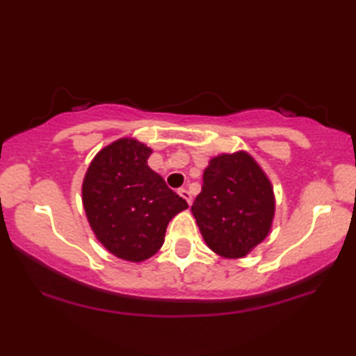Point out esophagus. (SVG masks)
I'll return each mask as SVG.
<instances>
[{
    "label": "esophagus",
    "instance_id": "obj_1",
    "mask_svg": "<svg viewBox=\"0 0 356 356\" xmlns=\"http://www.w3.org/2000/svg\"><path fill=\"white\" fill-rule=\"evenodd\" d=\"M178 194H179V196H181L183 199H186V202H188V204H191V202H193V196H191V193H189L186 188H179V189H178Z\"/></svg>",
    "mask_w": 356,
    "mask_h": 356
}]
</instances>
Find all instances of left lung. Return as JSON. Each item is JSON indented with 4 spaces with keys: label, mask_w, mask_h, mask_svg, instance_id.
<instances>
[{
    "label": "left lung",
    "mask_w": 356,
    "mask_h": 356,
    "mask_svg": "<svg viewBox=\"0 0 356 356\" xmlns=\"http://www.w3.org/2000/svg\"><path fill=\"white\" fill-rule=\"evenodd\" d=\"M269 179L246 152L212 159L193 216L207 246L223 257H243L264 240L274 218Z\"/></svg>",
    "instance_id": "8db88e82"
}]
</instances>
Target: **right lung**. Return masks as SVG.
<instances>
[{
    "instance_id": "add662e5",
    "label": "right lung",
    "mask_w": 356,
    "mask_h": 356,
    "mask_svg": "<svg viewBox=\"0 0 356 356\" xmlns=\"http://www.w3.org/2000/svg\"><path fill=\"white\" fill-rule=\"evenodd\" d=\"M152 154L136 139H120L92 160L82 202L92 230L111 254L140 262L163 245L172 218L188 202L149 168Z\"/></svg>"
}]
</instances>
